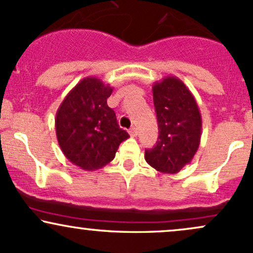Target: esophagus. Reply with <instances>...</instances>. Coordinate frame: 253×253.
I'll use <instances>...</instances> for the list:
<instances>
[{"instance_id": "esophagus-1", "label": "esophagus", "mask_w": 253, "mask_h": 253, "mask_svg": "<svg viewBox=\"0 0 253 253\" xmlns=\"http://www.w3.org/2000/svg\"><path fill=\"white\" fill-rule=\"evenodd\" d=\"M128 132H129V135H131V137H137L138 135V128H135V127H132Z\"/></svg>"}]
</instances>
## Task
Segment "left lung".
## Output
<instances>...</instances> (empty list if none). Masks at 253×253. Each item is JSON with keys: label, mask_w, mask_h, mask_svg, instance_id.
I'll return each instance as SVG.
<instances>
[{"label": "left lung", "mask_w": 253, "mask_h": 253, "mask_svg": "<svg viewBox=\"0 0 253 253\" xmlns=\"http://www.w3.org/2000/svg\"><path fill=\"white\" fill-rule=\"evenodd\" d=\"M158 139L145 150V161L161 173L176 174L192 161L199 148L202 115L191 91L169 76L152 86Z\"/></svg>", "instance_id": "obj_1"}]
</instances>
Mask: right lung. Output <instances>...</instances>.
<instances>
[{
    "label": "right lung",
    "instance_id": "right-lung-1",
    "mask_svg": "<svg viewBox=\"0 0 253 253\" xmlns=\"http://www.w3.org/2000/svg\"><path fill=\"white\" fill-rule=\"evenodd\" d=\"M113 87L96 77L80 80L60 104L55 119L63 155L84 170H96L114 160L128 133L119 127L107 98Z\"/></svg>",
    "mask_w": 253,
    "mask_h": 253
}]
</instances>
